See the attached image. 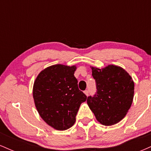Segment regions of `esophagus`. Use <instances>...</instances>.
Returning <instances> with one entry per match:
<instances>
[{"mask_svg":"<svg viewBox=\"0 0 151 151\" xmlns=\"http://www.w3.org/2000/svg\"><path fill=\"white\" fill-rule=\"evenodd\" d=\"M84 93H85V94L86 95V96H88V95H89V90H85V91H84Z\"/></svg>","mask_w":151,"mask_h":151,"instance_id":"esophagus-1","label":"esophagus"}]
</instances>
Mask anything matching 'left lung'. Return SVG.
Instances as JSON below:
<instances>
[{
    "label": "left lung",
    "mask_w": 151,
    "mask_h": 151,
    "mask_svg": "<svg viewBox=\"0 0 151 151\" xmlns=\"http://www.w3.org/2000/svg\"><path fill=\"white\" fill-rule=\"evenodd\" d=\"M96 92L87 98V104L96 120L111 126L122 120L129 111L134 94V82L129 73L116 65L91 67Z\"/></svg>",
    "instance_id": "left-lung-1"
}]
</instances>
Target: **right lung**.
Masks as SVG:
<instances>
[{"label": "right lung", "instance_id": "1", "mask_svg": "<svg viewBox=\"0 0 151 151\" xmlns=\"http://www.w3.org/2000/svg\"><path fill=\"white\" fill-rule=\"evenodd\" d=\"M76 66L47 67L33 85L35 104L41 118L55 129L64 131L74 125L76 116L87 96L78 88Z\"/></svg>", "mask_w": 151, "mask_h": 151}]
</instances>
